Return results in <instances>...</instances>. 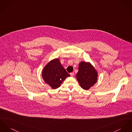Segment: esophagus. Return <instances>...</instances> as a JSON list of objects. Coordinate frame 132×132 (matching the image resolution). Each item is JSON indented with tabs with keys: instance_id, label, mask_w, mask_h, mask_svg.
I'll use <instances>...</instances> for the list:
<instances>
[{
	"instance_id": "34e87169",
	"label": "esophagus",
	"mask_w": 132,
	"mask_h": 132,
	"mask_svg": "<svg viewBox=\"0 0 132 132\" xmlns=\"http://www.w3.org/2000/svg\"><path fill=\"white\" fill-rule=\"evenodd\" d=\"M74 75V74L73 72H72V73H70V75H71V76H73Z\"/></svg>"
}]
</instances>
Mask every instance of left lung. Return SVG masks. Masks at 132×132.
<instances>
[{
    "instance_id": "1",
    "label": "left lung",
    "mask_w": 132,
    "mask_h": 132,
    "mask_svg": "<svg viewBox=\"0 0 132 132\" xmlns=\"http://www.w3.org/2000/svg\"><path fill=\"white\" fill-rule=\"evenodd\" d=\"M76 78L81 88L87 90L97 82L98 73L90 62L81 61Z\"/></svg>"
}]
</instances>
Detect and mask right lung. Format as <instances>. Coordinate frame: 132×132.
Returning <instances> with one entry per match:
<instances>
[{"mask_svg":"<svg viewBox=\"0 0 132 132\" xmlns=\"http://www.w3.org/2000/svg\"><path fill=\"white\" fill-rule=\"evenodd\" d=\"M42 76L45 82L53 89L59 87L62 83L69 74L62 66L58 58H55L49 62L44 67Z\"/></svg>","mask_w":132,"mask_h":132,"instance_id":"1","label":"right lung"}]
</instances>
